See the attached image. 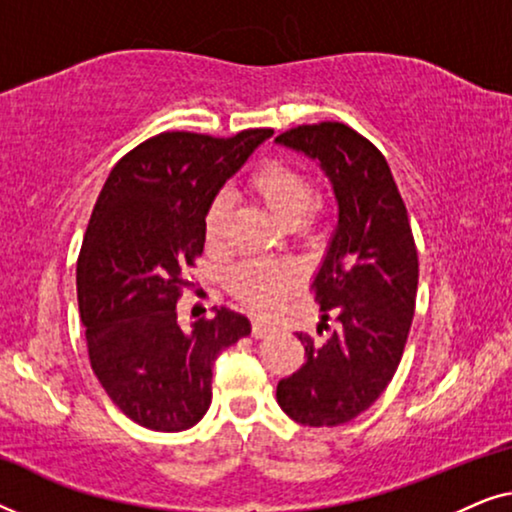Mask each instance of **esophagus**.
<instances>
[{"mask_svg":"<svg viewBox=\"0 0 512 512\" xmlns=\"http://www.w3.org/2000/svg\"><path fill=\"white\" fill-rule=\"evenodd\" d=\"M272 333H275V326H272V324H265V321H254V324H251V338L263 340Z\"/></svg>","mask_w":512,"mask_h":512,"instance_id":"34e87169","label":"esophagus"}]
</instances>
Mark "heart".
Returning <instances> with one entry per match:
<instances>
[{"label": "heart", "mask_w": 512, "mask_h": 512, "mask_svg": "<svg viewBox=\"0 0 512 512\" xmlns=\"http://www.w3.org/2000/svg\"><path fill=\"white\" fill-rule=\"evenodd\" d=\"M247 186L286 226L310 230L324 214V207L319 205V200H314L310 172L289 160H263L251 170ZM230 209H233V200L226 191L216 193L207 205L202 228H205L209 249H221L226 244ZM298 284L300 275L291 263L265 261V258L242 263L230 275V291L240 303L256 312H268L277 307L291 291H296Z\"/></svg>", "instance_id": "heart-1"}]
</instances>
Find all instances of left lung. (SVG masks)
<instances>
[{"label": "left lung", "instance_id": "left-lung-1", "mask_svg": "<svg viewBox=\"0 0 512 512\" xmlns=\"http://www.w3.org/2000/svg\"><path fill=\"white\" fill-rule=\"evenodd\" d=\"M277 142L319 160L340 207L312 284L324 314L317 333L327 335L298 333L305 363L279 380L277 403L298 424L340 426L380 398L401 363L417 300L415 237L387 158L370 139L321 121L286 130Z\"/></svg>", "mask_w": 512, "mask_h": 512}]
</instances>
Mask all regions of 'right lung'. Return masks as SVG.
Returning a JSON list of instances; mask_svg holds the SVG:
<instances>
[{
    "label": "right lung",
    "mask_w": 512,
    "mask_h": 512,
    "mask_svg": "<svg viewBox=\"0 0 512 512\" xmlns=\"http://www.w3.org/2000/svg\"><path fill=\"white\" fill-rule=\"evenodd\" d=\"M270 135L160 132L104 181L76 261L79 312L93 373L144 429L198 424L212 403L214 359L251 333L249 319L228 307L179 326L177 303L205 249L207 205Z\"/></svg>",
    "instance_id": "add662e5"
}]
</instances>
